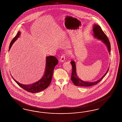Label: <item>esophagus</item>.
<instances>
[{"mask_svg": "<svg viewBox=\"0 0 122 122\" xmlns=\"http://www.w3.org/2000/svg\"><path fill=\"white\" fill-rule=\"evenodd\" d=\"M60 61L62 62H64V61H65V56L64 54H62L61 56V57L60 58Z\"/></svg>", "mask_w": 122, "mask_h": 122, "instance_id": "obj_1", "label": "esophagus"}]
</instances>
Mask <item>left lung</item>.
Listing matches in <instances>:
<instances>
[{
	"mask_svg": "<svg viewBox=\"0 0 122 122\" xmlns=\"http://www.w3.org/2000/svg\"><path fill=\"white\" fill-rule=\"evenodd\" d=\"M93 32L94 36L97 39H100L103 41V42H104L105 44L107 45V49L108 50V52L110 54L111 51V45L110 43L109 39H108V37H107V35L104 33V32L103 31L102 29H101V27L99 26L98 25H95L94 26V28L93 29ZM71 64L72 65V71L71 74V79L72 81H73V83L75 85H76L77 86H91L94 85H97L98 83L99 82L101 81L105 77V76L107 75V73L109 69L107 70L106 73L103 76L101 79H100L99 80L97 81H95L94 82H85V81H81V79H80L76 75V66L75 62L73 61H71Z\"/></svg>",
	"mask_w": 122,
	"mask_h": 122,
	"instance_id": "obj_1",
	"label": "left lung"
}]
</instances>
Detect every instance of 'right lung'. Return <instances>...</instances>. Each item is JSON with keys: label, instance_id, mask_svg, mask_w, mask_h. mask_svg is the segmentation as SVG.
Returning a JSON list of instances; mask_svg holds the SVG:
<instances>
[{"label": "right lung", "instance_id": "1", "mask_svg": "<svg viewBox=\"0 0 122 122\" xmlns=\"http://www.w3.org/2000/svg\"><path fill=\"white\" fill-rule=\"evenodd\" d=\"M20 34V32L18 31L17 35L12 40L9 47V50L10 49L12 44L17 39ZM46 66L44 75L43 77L39 81L34 84L29 85H24L16 81L14 79V80L18 85L23 88L26 91L31 93H37L46 89L49 86L52 81L53 72L55 66L58 64V60L54 56H50L47 57L46 58ZM13 78V77L12 76Z\"/></svg>", "mask_w": 122, "mask_h": 122}]
</instances>
